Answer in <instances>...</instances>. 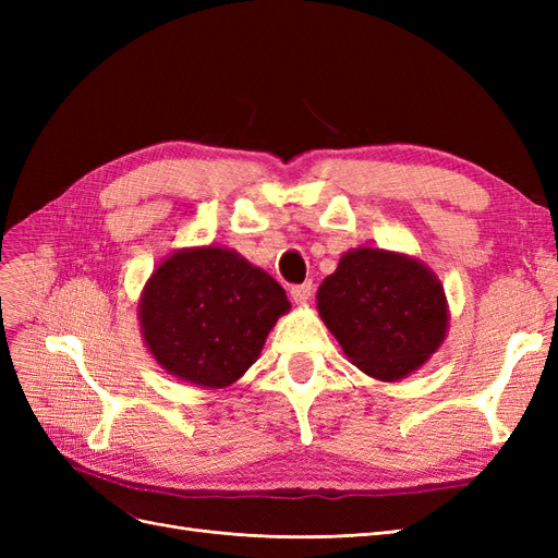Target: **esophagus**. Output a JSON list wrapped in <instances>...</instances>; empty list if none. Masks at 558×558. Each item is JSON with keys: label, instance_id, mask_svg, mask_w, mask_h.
I'll return each instance as SVG.
<instances>
[{"label": "esophagus", "instance_id": "obj_1", "mask_svg": "<svg viewBox=\"0 0 558 558\" xmlns=\"http://www.w3.org/2000/svg\"><path fill=\"white\" fill-rule=\"evenodd\" d=\"M312 281H305V283H300V286H293L291 289V298H293V302L295 305H307V302L312 300Z\"/></svg>", "mask_w": 558, "mask_h": 558}]
</instances>
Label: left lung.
<instances>
[{"label": "left lung", "instance_id": "8db88e82", "mask_svg": "<svg viewBox=\"0 0 558 558\" xmlns=\"http://www.w3.org/2000/svg\"><path fill=\"white\" fill-rule=\"evenodd\" d=\"M318 316L365 375L400 381L442 347L445 286L408 253L359 246L342 253L316 293Z\"/></svg>", "mask_w": 558, "mask_h": 558}]
</instances>
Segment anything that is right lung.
Instances as JSON below:
<instances>
[{"instance_id": "1", "label": "right lung", "mask_w": 558, "mask_h": 558, "mask_svg": "<svg viewBox=\"0 0 558 558\" xmlns=\"http://www.w3.org/2000/svg\"><path fill=\"white\" fill-rule=\"evenodd\" d=\"M289 310L286 291L265 269L209 244L179 248L154 269L137 318L148 353L167 375L228 388L258 361Z\"/></svg>"}]
</instances>
